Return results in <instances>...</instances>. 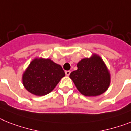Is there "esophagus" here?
<instances>
[{"label": "esophagus", "instance_id": "obj_1", "mask_svg": "<svg viewBox=\"0 0 131 131\" xmlns=\"http://www.w3.org/2000/svg\"><path fill=\"white\" fill-rule=\"evenodd\" d=\"M65 73H66V75H68H68H70L71 72H70V70H68V71H66V72H65Z\"/></svg>", "mask_w": 131, "mask_h": 131}]
</instances>
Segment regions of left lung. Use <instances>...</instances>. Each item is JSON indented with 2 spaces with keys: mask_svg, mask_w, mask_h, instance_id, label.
<instances>
[{
  "mask_svg": "<svg viewBox=\"0 0 131 131\" xmlns=\"http://www.w3.org/2000/svg\"><path fill=\"white\" fill-rule=\"evenodd\" d=\"M78 70L70 73L78 91L86 96H96L105 92L111 82V75L100 56L93 54L77 64Z\"/></svg>",
  "mask_w": 131,
  "mask_h": 131,
  "instance_id": "obj_1",
  "label": "left lung"
}]
</instances>
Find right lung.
<instances>
[{
	"instance_id": "right-lung-1",
	"label": "right lung",
	"mask_w": 131,
	"mask_h": 131,
	"mask_svg": "<svg viewBox=\"0 0 131 131\" xmlns=\"http://www.w3.org/2000/svg\"><path fill=\"white\" fill-rule=\"evenodd\" d=\"M65 75L62 67L50 59L35 58L23 74V84L31 94L44 96L52 91Z\"/></svg>"
}]
</instances>
